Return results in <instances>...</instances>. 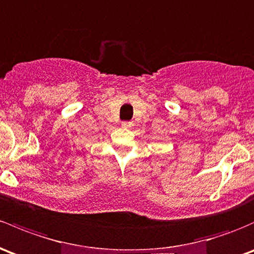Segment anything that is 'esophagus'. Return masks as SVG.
Segmentation results:
<instances>
[{
  "label": "esophagus",
  "mask_w": 254,
  "mask_h": 254,
  "mask_svg": "<svg viewBox=\"0 0 254 254\" xmlns=\"http://www.w3.org/2000/svg\"><path fill=\"white\" fill-rule=\"evenodd\" d=\"M132 125H134V123H132V122H123L122 123L123 127H131Z\"/></svg>",
  "instance_id": "obj_1"
}]
</instances>
